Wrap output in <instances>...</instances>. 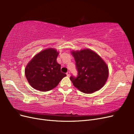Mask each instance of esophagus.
I'll list each match as a JSON object with an SVG mask.
<instances>
[{
  "label": "esophagus",
  "mask_w": 134,
  "mask_h": 134,
  "mask_svg": "<svg viewBox=\"0 0 134 134\" xmlns=\"http://www.w3.org/2000/svg\"><path fill=\"white\" fill-rule=\"evenodd\" d=\"M70 71H68V72H66V75H67L68 76H70Z\"/></svg>",
  "instance_id": "34e87169"
}]
</instances>
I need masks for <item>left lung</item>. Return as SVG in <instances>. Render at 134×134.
<instances>
[{"label":"left lung","instance_id":"1","mask_svg":"<svg viewBox=\"0 0 134 134\" xmlns=\"http://www.w3.org/2000/svg\"><path fill=\"white\" fill-rule=\"evenodd\" d=\"M78 70V76H71L74 87L83 93L91 94L106 84L109 75L107 64L96 52L89 48L71 51Z\"/></svg>","mask_w":134,"mask_h":134}]
</instances>
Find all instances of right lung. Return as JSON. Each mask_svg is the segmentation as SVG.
<instances>
[{
    "instance_id": "right-lung-1",
    "label": "right lung",
    "mask_w": 134,
    "mask_h": 134,
    "mask_svg": "<svg viewBox=\"0 0 134 134\" xmlns=\"http://www.w3.org/2000/svg\"><path fill=\"white\" fill-rule=\"evenodd\" d=\"M59 54L55 48H48L38 52L26 65L25 73L30 86L41 92L55 88L66 75L61 72L56 59Z\"/></svg>"
}]
</instances>
